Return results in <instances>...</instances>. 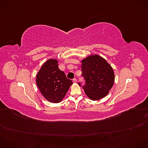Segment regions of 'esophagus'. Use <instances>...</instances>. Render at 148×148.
Returning a JSON list of instances; mask_svg holds the SVG:
<instances>
[{
	"mask_svg": "<svg viewBox=\"0 0 148 148\" xmlns=\"http://www.w3.org/2000/svg\"><path fill=\"white\" fill-rule=\"evenodd\" d=\"M77 81V80L76 78H74V79H73V82L74 83H76Z\"/></svg>",
	"mask_w": 148,
	"mask_h": 148,
	"instance_id": "obj_1",
	"label": "esophagus"
}]
</instances>
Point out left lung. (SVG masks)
<instances>
[{
    "mask_svg": "<svg viewBox=\"0 0 148 148\" xmlns=\"http://www.w3.org/2000/svg\"><path fill=\"white\" fill-rule=\"evenodd\" d=\"M82 74L86 80L83 89L92 101H98L108 95L114 82L112 67L102 57L92 55L82 60ZM79 85L81 84L79 83Z\"/></svg>",
    "mask_w": 148,
    "mask_h": 148,
    "instance_id": "obj_1",
    "label": "left lung"
}]
</instances>
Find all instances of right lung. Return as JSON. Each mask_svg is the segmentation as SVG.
Returning <instances> with one entry per match:
<instances>
[{
	"instance_id": "add662e5",
	"label": "right lung",
	"mask_w": 148,
	"mask_h": 148,
	"mask_svg": "<svg viewBox=\"0 0 148 148\" xmlns=\"http://www.w3.org/2000/svg\"><path fill=\"white\" fill-rule=\"evenodd\" d=\"M37 86L42 96L49 102H61L73 84L58 67L56 59H49L40 67L36 77Z\"/></svg>"
}]
</instances>
